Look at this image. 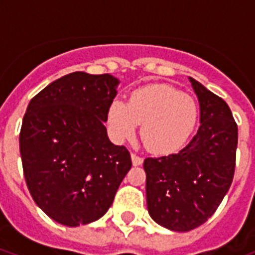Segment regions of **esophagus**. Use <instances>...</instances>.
Returning <instances> with one entry per match:
<instances>
[{
  "label": "esophagus",
  "instance_id": "1",
  "mask_svg": "<svg viewBox=\"0 0 255 255\" xmlns=\"http://www.w3.org/2000/svg\"><path fill=\"white\" fill-rule=\"evenodd\" d=\"M131 159H132V164L135 165V167H139L143 164V157H140L136 153H131Z\"/></svg>",
  "mask_w": 255,
  "mask_h": 255
}]
</instances>
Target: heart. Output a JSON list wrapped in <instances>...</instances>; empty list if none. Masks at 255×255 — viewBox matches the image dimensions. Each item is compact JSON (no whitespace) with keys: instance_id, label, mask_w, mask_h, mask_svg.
Segmentation results:
<instances>
[{"instance_id":"b5f03b06","label":"heart","mask_w":255,"mask_h":255,"mask_svg":"<svg viewBox=\"0 0 255 255\" xmlns=\"http://www.w3.org/2000/svg\"><path fill=\"white\" fill-rule=\"evenodd\" d=\"M198 108L193 98L172 86L151 85L131 94L128 103L112 100L107 126L116 141L131 139L141 124L140 136L151 152L167 155L178 151L192 136Z\"/></svg>"}]
</instances>
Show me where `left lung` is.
Wrapping results in <instances>:
<instances>
[{
  "label": "left lung",
  "instance_id": "obj_1",
  "mask_svg": "<svg viewBox=\"0 0 255 255\" xmlns=\"http://www.w3.org/2000/svg\"><path fill=\"white\" fill-rule=\"evenodd\" d=\"M200 104V128L185 148L147 157L148 213L173 232H189L212 217L233 181L238 128L226 102L189 77Z\"/></svg>",
  "mask_w": 255,
  "mask_h": 255
}]
</instances>
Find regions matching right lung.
<instances>
[{
    "label": "right lung",
    "mask_w": 255,
    "mask_h": 255,
    "mask_svg": "<svg viewBox=\"0 0 255 255\" xmlns=\"http://www.w3.org/2000/svg\"><path fill=\"white\" fill-rule=\"evenodd\" d=\"M119 83L110 74L77 71L27 106L19 133L26 184L35 204L61 225L99 220L131 169L129 152L110 141L104 126Z\"/></svg>",
    "instance_id": "1"
}]
</instances>
